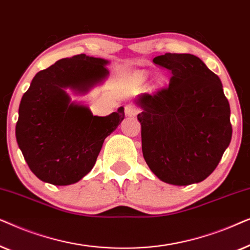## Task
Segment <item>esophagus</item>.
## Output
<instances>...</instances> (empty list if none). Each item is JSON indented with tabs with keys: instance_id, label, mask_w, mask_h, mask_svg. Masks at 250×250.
<instances>
[{
	"instance_id": "34e87169",
	"label": "esophagus",
	"mask_w": 250,
	"mask_h": 250,
	"mask_svg": "<svg viewBox=\"0 0 250 250\" xmlns=\"http://www.w3.org/2000/svg\"><path fill=\"white\" fill-rule=\"evenodd\" d=\"M140 112V109L136 107V105L129 104L125 105V115L128 116V117H134Z\"/></svg>"
}]
</instances>
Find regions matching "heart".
<instances>
[{
  "mask_svg": "<svg viewBox=\"0 0 250 250\" xmlns=\"http://www.w3.org/2000/svg\"><path fill=\"white\" fill-rule=\"evenodd\" d=\"M140 76H141V78H146L149 76V73L148 71H142V73L140 74Z\"/></svg>",
  "mask_w": 250,
  "mask_h": 250,
  "instance_id": "obj_1",
  "label": "heart"
}]
</instances>
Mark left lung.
<instances>
[{
	"label": "left lung",
	"instance_id": "1",
	"mask_svg": "<svg viewBox=\"0 0 250 250\" xmlns=\"http://www.w3.org/2000/svg\"><path fill=\"white\" fill-rule=\"evenodd\" d=\"M153 62L172 77L168 87L135 99L142 109L143 157L163 182L199 183L214 172L232 138L222 82L193 54L165 53Z\"/></svg>",
	"mask_w": 250,
	"mask_h": 250
}]
</instances>
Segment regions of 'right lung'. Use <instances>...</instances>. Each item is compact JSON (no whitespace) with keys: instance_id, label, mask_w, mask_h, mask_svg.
I'll use <instances>...</instances> for the list:
<instances>
[{"instance_id":"right-lung-1","label":"right lung","mask_w":250,"mask_h":250,"mask_svg":"<svg viewBox=\"0 0 250 250\" xmlns=\"http://www.w3.org/2000/svg\"><path fill=\"white\" fill-rule=\"evenodd\" d=\"M108 63L86 54L58 60L39 71L22 95L17 142L30 170L43 182L69 186L83 179L93 168L104 139L124 119L123 107L100 117L68 94H86L104 83Z\"/></svg>"}]
</instances>
